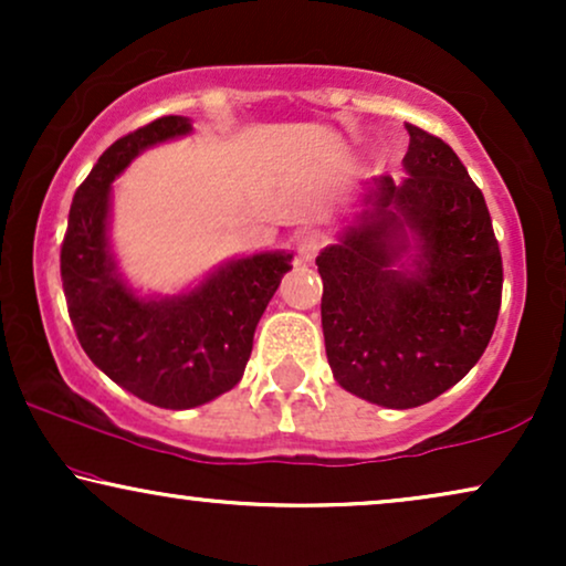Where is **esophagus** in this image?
<instances>
[{
  "instance_id": "34e87169",
  "label": "esophagus",
  "mask_w": 566,
  "mask_h": 566,
  "mask_svg": "<svg viewBox=\"0 0 566 566\" xmlns=\"http://www.w3.org/2000/svg\"><path fill=\"white\" fill-rule=\"evenodd\" d=\"M319 247H322V239L316 237L314 231H304V234H301L298 242H296L298 262H304V265H312L316 252H319Z\"/></svg>"
}]
</instances>
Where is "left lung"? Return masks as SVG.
<instances>
[{
  "instance_id": "1",
  "label": "left lung",
  "mask_w": 566,
  "mask_h": 566,
  "mask_svg": "<svg viewBox=\"0 0 566 566\" xmlns=\"http://www.w3.org/2000/svg\"><path fill=\"white\" fill-rule=\"evenodd\" d=\"M407 134V177H376L363 213L316 258L332 376L389 409L459 384L490 345L502 298L482 190L446 142L412 123Z\"/></svg>"
}]
</instances>
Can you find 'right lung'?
Segmentation results:
<instances>
[{"mask_svg": "<svg viewBox=\"0 0 566 566\" xmlns=\"http://www.w3.org/2000/svg\"><path fill=\"white\" fill-rule=\"evenodd\" d=\"M188 134L190 118L167 115L118 138L76 190L61 247L64 296L84 353L134 397L165 409L200 407L234 389L293 260L285 250L234 258L172 296H144L128 283L111 250L113 180L142 151Z\"/></svg>", "mask_w": 566, "mask_h": 566, "instance_id": "obj_1", "label": "right lung"}]
</instances>
